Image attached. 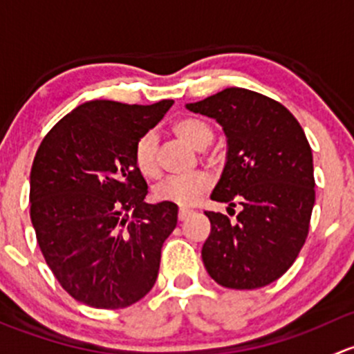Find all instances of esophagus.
Segmentation results:
<instances>
[{
  "label": "esophagus",
  "mask_w": 354,
  "mask_h": 354,
  "mask_svg": "<svg viewBox=\"0 0 354 354\" xmlns=\"http://www.w3.org/2000/svg\"><path fill=\"white\" fill-rule=\"evenodd\" d=\"M191 214H192L191 209H185V207H180V209H178V221L187 220V218L191 216Z\"/></svg>",
  "instance_id": "1"
}]
</instances>
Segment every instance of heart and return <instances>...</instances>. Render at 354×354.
<instances>
[{"mask_svg":"<svg viewBox=\"0 0 354 354\" xmlns=\"http://www.w3.org/2000/svg\"><path fill=\"white\" fill-rule=\"evenodd\" d=\"M174 133L194 150H204L213 141V129L198 118H182L174 124ZM134 165L145 177H156L160 172L156 160V141L151 134H145L134 147ZM211 187V177L204 172H194L184 177H169L155 185L153 196L156 201L172 203L187 207Z\"/></svg>","mask_w":354,"mask_h":354,"instance_id":"b5f03b06","label":"heart"}]
</instances>
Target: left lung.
<instances>
[{"instance_id": "left-lung-1", "label": "left lung", "mask_w": 354, "mask_h": 354, "mask_svg": "<svg viewBox=\"0 0 354 354\" xmlns=\"http://www.w3.org/2000/svg\"><path fill=\"white\" fill-rule=\"evenodd\" d=\"M185 107L216 119L227 136V163L211 199L242 206L235 223L204 211L211 221L204 268L225 288L269 285L291 268L308 235L315 180L307 136L285 105L252 90L232 86Z\"/></svg>"}]
</instances>
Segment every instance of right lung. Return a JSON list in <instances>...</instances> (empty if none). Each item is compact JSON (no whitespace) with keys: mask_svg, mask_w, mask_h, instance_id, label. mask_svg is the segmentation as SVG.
Listing matches in <instances>:
<instances>
[{"mask_svg":"<svg viewBox=\"0 0 354 354\" xmlns=\"http://www.w3.org/2000/svg\"><path fill=\"white\" fill-rule=\"evenodd\" d=\"M172 104L85 102L35 153L30 220L39 247L59 285L88 307H129L155 285L178 209L145 203L134 147Z\"/></svg>","mask_w":354,"mask_h":354,"instance_id":"1","label":"right lung"}]
</instances>
